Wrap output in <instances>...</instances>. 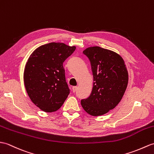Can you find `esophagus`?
<instances>
[{"mask_svg":"<svg viewBox=\"0 0 154 154\" xmlns=\"http://www.w3.org/2000/svg\"><path fill=\"white\" fill-rule=\"evenodd\" d=\"M77 87H72V91H73V92H75L76 91H77Z\"/></svg>","mask_w":154,"mask_h":154,"instance_id":"1","label":"esophagus"}]
</instances>
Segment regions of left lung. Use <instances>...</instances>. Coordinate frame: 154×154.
<instances>
[{
	"mask_svg": "<svg viewBox=\"0 0 154 154\" xmlns=\"http://www.w3.org/2000/svg\"><path fill=\"white\" fill-rule=\"evenodd\" d=\"M83 53L91 62L94 83L91 94L81 100V106L92 116H102L121 101L128 84L127 70L123 58L113 51L93 46Z\"/></svg>",
	"mask_w": 154,
	"mask_h": 154,
	"instance_id": "1",
	"label": "left lung"
}]
</instances>
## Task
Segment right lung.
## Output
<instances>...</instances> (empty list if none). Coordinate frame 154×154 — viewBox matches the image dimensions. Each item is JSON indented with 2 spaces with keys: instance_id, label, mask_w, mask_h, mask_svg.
<instances>
[{
  "instance_id": "1",
  "label": "right lung",
  "mask_w": 154,
  "mask_h": 154,
  "mask_svg": "<svg viewBox=\"0 0 154 154\" xmlns=\"http://www.w3.org/2000/svg\"><path fill=\"white\" fill-rule=\"evenodd\" d=\"M75 50L60 42H51L37 48L24 71V83L31 101L41 110H58L70 93L63 63Z\"/></svg>"
}]
</instances>
